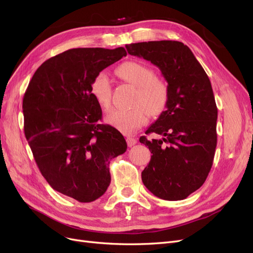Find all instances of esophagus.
<instances>
[{
	"mask_svg": "<svg viewBox=\"0 0 253 253\" xmlns=\"http://www.w3.org/2000/svg\"><path fill=\"white\" fill-rule=\"evenodd\" d=\"M126 143H127V147H133L134 144L137 143V140L135 138H133V137H127Z\"/></svg>",
	"mask_w": 253,
	"mask_h": 253,
	"instance_id": "34e87169",
	"label": "esophagus"
}]
</instances>
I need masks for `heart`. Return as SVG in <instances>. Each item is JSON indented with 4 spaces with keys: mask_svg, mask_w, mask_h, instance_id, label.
Returning a JSON list of instances; mask_svg holds the SVG:
<instances>
[{
    "mask_svg": "<svg viewBox=\"0 0 253 253\" xmlns=\"http://www.w3.org/2000/svg\"><path fill=\"white\" fill-rule=\"evenodd\" d=\"M117 74L125 81L137 86L133 104L127 110H115L105 117V122L122 134L129 135L147 124L149 113L153 116L162 114L169 102V86L165 80L155 77V72L148 65L135 61L122 63ZM90 93L105 111L111 108L112 82L105 72H99L90 82Z\"/></svg>",
    "mask_w": 253,
    "mask_h": 253,
    "instance_id": "b5f03b06",
    "label": "heart"
}]
</instances>
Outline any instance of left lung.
<instances>
[{
    "instance_id": "left-lung-1",
    "label": "left lung",
    "mask_w": 253,
    "mask_h": 253,
    "mask_svg": "<svg viewBox=\"0 0 253 253\" xmlns=\"http://www.w3.org/2000/svg\"><path fill=\"white\" fill-rule=\"evenodd\" d=\"M131 56L156 65L169 86V102L141 136L152 153L141 173L143 185L166 201L185 200L200 189L213 164L217 142V108L211 82L191 49L178 41L126 45Z\"/></svg>"
}]
</instances>
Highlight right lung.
<instances>
[{"label": "right lung", "mask_w": 253, "mask_h": 253, "mask_svg": "<svg viewBox=\"0 0 253 253\" xmlns=\"http://www.w3.org/2000/svg\"><path fill=\"white\" fill-rule=\"evenodd\" d=\"M126 56L124 47L68 49L38 68L23 97L24 133L41 174L80 203L105 193L110 162L126 151L121 133L100 124L89 88L96 74Z\"/></svg>", "instance_id": "obj_1"}]
</instances>
